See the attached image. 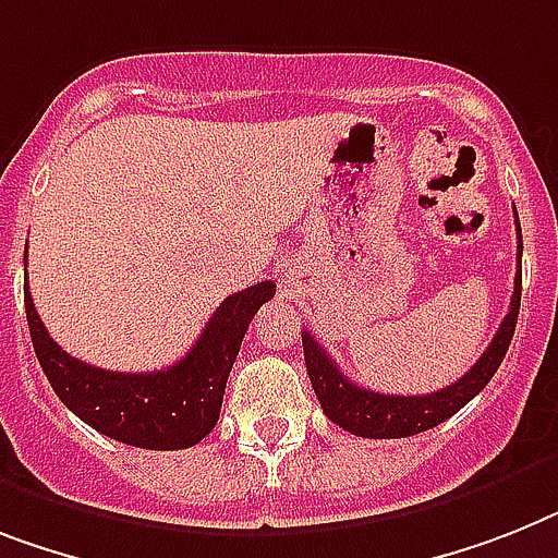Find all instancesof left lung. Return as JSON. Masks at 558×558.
<instances>
[{"instance_id":"obj_1","label":"left lung","mask_w":558,"mask_h":558,"mask_svg":"<svg viewBox=\"0 0 558 558\" xmlns=\"http://www.w3.org/2000/svg\"><path fill=\"white\" fill-rule=\"evenodd\" d=\"M513 216H517L519 236V270L517 279H513L510 311L499 325V330H496L494 342L487 344V351L478 356L476 365L448 388L425 396H385L376 393V390L359 388L356 381L348 379L336 367L333 359L325 353V348L307 330L302 333L307 376H311L316 399H319L322 411L330 422H336L348 434L365 436V439H404V436L425 434L430 427L441 425L445 418L462 411L464 404L494 379L501 359L508 353L513 330H517L519 302H522V228H519V214Z\"/></svg>"}]
</instances>
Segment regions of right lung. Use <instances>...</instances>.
<instances>
[{
	"label": "right lung",
	"mask_w": 558,
	"mask_h": 558,
	"mask_svg": "<svg viewBox=\"0 0 558 558\" xmlns=\"http://www.w3.org/2000/svg\"><path fill=\"white\" fill-rule=\"evenodd\" d=\"M274 293V282H259L228 296L187 356L150 373L102 371L64 353L41 325L27 288L25 316L50 388L85 425L133 448L182 450L205 439L219 422L228 373L247 325Z\"/></svg>",
	"instance_id": "obj_1"
}]
</instances>
